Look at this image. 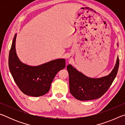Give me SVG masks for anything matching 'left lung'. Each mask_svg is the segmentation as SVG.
Instances as JSON below:
<instances>
[{"label": "left lung", "instance_id": "obj_1", "mask_svg": "<svg viewBox=\"0 0 125 125\" xmlns=\"http://www.w3.org/2000/svg\"><path fill=\"white\" fill-rule=\"evenodd\" d=\"M117 46L118 43L117 44ZM119 67V59L117 58L115 67L109 75L93 78L88 77L71 64L67 66L69 73V90L71 94L81 101L96 99L102 96L115 79Z\"/></svg>", "mask_w": 125, "mask_h": 125}]
</instances>
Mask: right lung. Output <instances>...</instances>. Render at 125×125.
<instances>
[{
    "mask_svg": "<svg viewBox=\"0 0 125 125\" xmlns=\"http://www.w3.org/2000/svg\"><path fill=\"white\" fill-rule=\"evenodd\" d=\"M16 36L15 33L9 55V67L12 77L25 94L35 97L43 95L50 90L56 74L65 68V59H57L37 66L23 63L16 52Z\"/></svg>",
    "mask_w": 125,
    "mask_h": 125,
    "instance_id": "1",
    "label": "right lung"
}]
</instances>
